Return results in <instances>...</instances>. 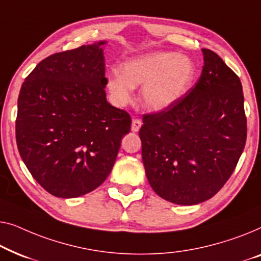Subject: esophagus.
Here are the masks:
<instances>
[{"instance_id": "obj_1", "label": "esophagus", "mask_w": 261, "mask_h": 261, "mask_svg": "<svg viewBox=\"0 0 261 261\" xmlns=\"http://www.w3.org/2000/svg\"><path fill=\"white\" fill-rule=\"evenodd\" d=\"M141 126H142V120H139V119H137V118H134V119H132L131 131L137 132L139 129H141Z\"/></svg>"}]
</instances>
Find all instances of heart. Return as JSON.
I'll use <instances>...</instances> for the list:
<instances>
[{"label": "heart", "instance_id": "b5f03b06", "mask_svg": "<svg viewBox=\"0 0 261 261\" xmlns=\"http://www.w3.org/2000/svg\"><path fill=\"white\" fill-rule=\"evenodd\" d=\"M195 67L188 57L175 52H150L131 58L109 75L112 100L122 106L130 101L135 87L142 86L141 101L153 112L164 111L188 91Z\"/></svg>", "mask_w": 261, "mask_h": 261}]
</instances>
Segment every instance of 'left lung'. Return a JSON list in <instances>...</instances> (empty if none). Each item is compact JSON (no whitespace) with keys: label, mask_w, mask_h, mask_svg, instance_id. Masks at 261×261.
Instances as JSON below:
<instances>
[{"label":"left lung","mask_w":261,"mask_h":261,"mask_svg":"<svg viewBox=\"0 0 261 261\" xmlns=\"http://www.w3.org/2000/svg\"><path fill=\"white\" fill-rule=\"evenodd\" d=\"M202 53L194 87L169 109L143 116L139 130L150 186L182 205L207 201L225 186L247 137L239 76L213 50Z\"/></svg>","instance_id":"obj_1"}]
</instances>
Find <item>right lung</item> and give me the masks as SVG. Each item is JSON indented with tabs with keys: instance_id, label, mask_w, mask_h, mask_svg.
I'll use <instances>...</instances> for the list:
<instances>
[{
	"instance_id": "1",
	"label": "right lung",
	"mask_w": 261,
	"mask_h": 261,
	"mask_svg": "<svg viewBox=\"0 0 261 261\" xmlns=\"http://www.w3.org/2000/svg\"><path fill=\"white\" fill-rule=\"evenodd\" d=\"M106 41L47 57L22 84L15 124L25 167L62 199L105 181L131 129V117L106 100Z\"/></svg>"
}]
</instances>
